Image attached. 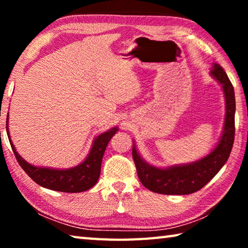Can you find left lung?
Returning a JSON list of instances; mask_svg holds the SVG:
<instances>
[{"instance_id":"obj_1","label":"left lung","mask_w":248,"mask_h":248,"mask_svg":"<svg viewBox=\"0 0 248 248\" xmlns=\"http://www.w3.org/2000/svg\"><path fill=\"white\" fill-rule=\"evenodd\" d=\"M210 73L222 85L225 96V121L223 133L216 149L207 156L187 165L157 169L149 165L132 149V157L137 167L138 177L149 190L162 195H189L200 190L219 173L228 161L235 134V95L234 89L225 71L220 64L215 63Z\"/></svg>"}]
</instances>
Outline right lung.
<instances>
[{
  "mask_svg": "<svg viewBox=\"0 0 248 248\" xmlns=\"http://www.w3.org/2000/svg\"><path fill=\"white\" fill-rule=\"evenodd\" d=\"M7 120V119H6ZM118 131V128H112L96 138L92 150L82 164L70 170H53L47 167H37L27 163L16 152L8 133L7 121L6 132L12 150L15 154L18 164L29 177L36 184L48 189L62 192H82L90 189L97 183L100 174V165L108 142Z\"/></svg>",
  "mask_w": 248,
  "mask_h": 248,
  "instance_id": "obj_1",
  "label": "right lung"
}]
</instances>
